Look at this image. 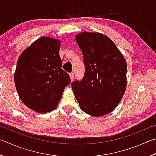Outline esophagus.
Returning a JSON list of instances; mask_svg holds the SVG:
<instances>
[{
	"instance_id": "esophagus-1",
	"label": "esophagus",
	"mask_w": 156,
	"mask_h": 156,
	"mask_svg": "<svg viewBox=\"0 0 156 156\" xmlns=\"http://www.w3.org/2000/svg\"><path fill=\"white\" fill-rule=\"evenodd\" d=\"M69 76H70L71 80L73 81V78H74V74H73V73H69Z\"/></svg>"
}]
</instances>
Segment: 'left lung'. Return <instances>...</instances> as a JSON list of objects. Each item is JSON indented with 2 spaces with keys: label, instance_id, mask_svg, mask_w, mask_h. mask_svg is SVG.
Listing matches in <instances>:
<instances>
[{
  "label": "left lung",
  "instance_id": "left-lung-1",
  "mask_svg": "<svg viewBox=\"0 0 156 156\" xmlns=\"http://www.w3.org/2000/svg\"><path fill=\"white\" fill-rule=\"evenodd\" d=\"M83 53L84 77L72 83L81 109L101 116L117 107L126 87V60L114 43L103 34L83 32L76 36Z\"/></svg>",
  "mask_w": 156,
  "mask_h": 156
}]
</instances>
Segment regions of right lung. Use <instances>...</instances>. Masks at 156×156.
Listing matches in <instances>:
<instances>
[{
	"label": "right lung",
	"instance_id": "obj_1",
	"mask_svg": "<svg viewBox=\"0 0 156 156\" xmlns=\"http://www.w3.org/2000/svg\"><path fill=\"white\" fill-rule=\"evenodd\" d=\"M60 43L42 37L23 51L18 60L14 73L15 86L26 106L44 113L57 107L64 89L71 83L61 68Z\"/></svg>",
	"mask_w": 156,
	"mask_h": 156
}]
</instances>
